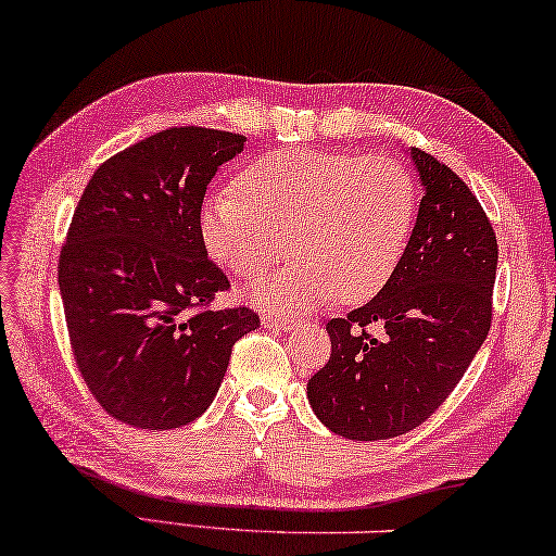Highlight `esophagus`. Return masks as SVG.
Returning a JSON list of instances; mask_svg holds the SVG:
<instances>
[{
    "label": "esophagus",
    "mask_w": 556,
    "mask_h": 556,
    "mask_svg": "<svg viewBox=\"0 0 556 556\" xmlns=\"http://www.w3.org/2000/svg\"><path fill=\"white\" fill-rule=\"evenodd\" d=\"M263 328H276V330H293L295 328V318H288V315H276V313H266L261 318Z\"/></svg>",
    "instance_id": "1"
}]
</instances>
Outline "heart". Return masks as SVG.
Wrapping results in <instances>:
<instances>
[{
    "label": "heart",
    "mask_w": 556,
    "mask_h": 556,
    "mask_svg": "<svg viewBox=\"0 0 556 556\" xmlns=\"http://www.w3.org/2000/svg\"><path fill=\"white\" fill-rule=\"evenodd\" d=\"M236 186L203 199L201 243L218 266L253 278L286 253L288 236L298 258L245 288L278 311L378 295L403 261L420 206L400 161L350 151H273L251 161Z\"/></svg>",
    "instance_id": "obj_1"
}]
</instances>
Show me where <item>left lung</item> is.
<instances>
[{
    "label": "left lung",
    "instance_id": "8db88e82",
    "mask_svg": "<svg viewBox=\"0 0 556 556\" xmlns=\"http://www.w3.org/2000/svg\"><path fill=\"white\" fill-rule=\"evenodd\" d=\"M422 201L392 278L326 330L332 353L307 380L313 413L340 438L390 440L422 425L482 348L492 320L497 238L455 170L407 149ZM367 325L383 332L370 337Z\"/></svg>",
    "mask_w": 556,
    "mask_h": 556
}]
</instances>
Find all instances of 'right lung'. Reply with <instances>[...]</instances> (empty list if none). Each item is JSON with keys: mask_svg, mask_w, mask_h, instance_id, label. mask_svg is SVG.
I'll return each mask as SVG.
<instances>
[{"mask_svg": "<svg viewBox=\"0 0 556 556\" xmlns=\"http://www.w3.org/2000/svg\"><path fill=\"white\" fill-rule=\"evenodd\" d=\"M245 136L181 126L97 168L59 258L79 372L111 417L174 430L206 413L230 348L261 326L249 307L208 311L228 278L201 243L199 211Z\"/></svg>", "mask_w": 556, "mask_h": 556, "instance_id": "1", "label": "right lung"}]
</instances>
